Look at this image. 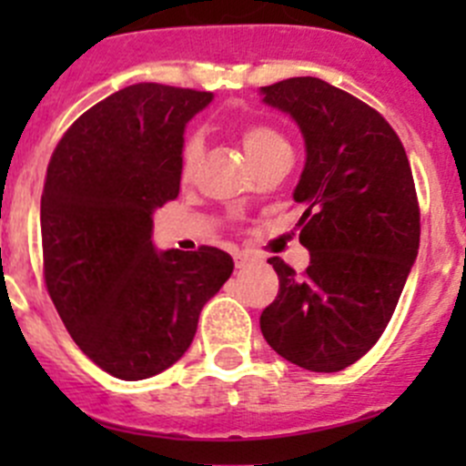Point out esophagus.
Instances as JSON below:
<instances>
[{"instance_id": "esophagus-1", "label": "esophagus", "mask_w": 466, "mask_h": 466, "mask_svg": "<svg viewBox=\"0 0 466 466\" xmlns=\"http://www.w3.org/2000/svg\"><path fill=\"white\" fill-rule=\"evenodd\" d=\"M252 259H255V257H252L250 252H243V250L234 252V266L237 268H246Z\"/></svg>"}]
</instances>
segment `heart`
I'll return each instance as SVG.
<instances>
[{
  "label": "heart",
  "mask_w": 466,
  "mask_h": 466,
  "mask_svg": "<svg viewBox=\"0 0 466 466\" xmlns=\"http://www.w3.org/2000/svg\"><path fill=\"white\" fill-rule=\"evenodd\" d=\"M241 144H243V150H246V155L250 157L252 164L261 162L263 157L277 153V150L289 148L286 139L281 137L275 128H270V126H261V124L243 128ZM200 155H203V139H200L198 135H191V137H187V142H185V146H182V153H180L182 177H189L191 173L196 171V167H198V162H200Z\"/></svg>",
  "instance_id": "b5f03b06"
}]
</instances>
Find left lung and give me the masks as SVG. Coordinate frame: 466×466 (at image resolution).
Masks as SVG:
<instances>
[{
    "instance_id": "left-lung-1",
    "label": "left lung",
    "mask_w": 466,
    "mask_h": 466,
    "mask_svg": "<svg viewBox=\"0 0 466 466\" xmlns=\"http://www.w3.org/2000/svg\"><path fill=\"white\" fill-rule=\"evenodd\" d=\"M302 133L307 162L293 191L304 209L298 275L279 257L275 302L261 313L268 345L311 372H340L388 327L420 250V207L406 150L368 103L322 78L259 89Z\"/></svg>"
}]
</instances>
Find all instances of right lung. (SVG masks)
<instances>
[{
    "instance_id": "obj_1",
    "label": "right lung",
    "mask_w": 466,
    "mask_h": 466,
    "mask_svg": "<svg viewBox=\"0 0 466 466\" xmlns=\"http://www.w3.org/2000/svg\"><path fill=\"white\" fill-rule=\"evenodd\" d=\"M214 94L137 83L74 121L40 200L45 281L83 354L124 380L185 356L200 311L229 279L218 248L157 250L153 214L180 191L185 128Z\"/></svg>"
}]
</instances>
